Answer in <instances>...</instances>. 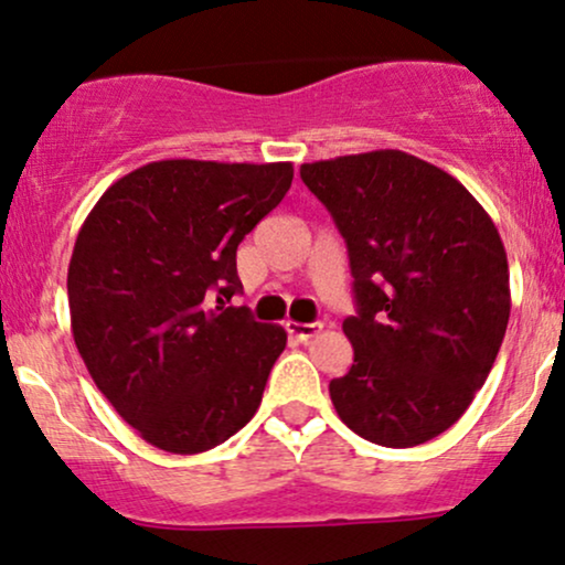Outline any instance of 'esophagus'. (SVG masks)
I'll return each instance as SVG.
<instances>
[{
	"instance_id": "esophagus-1",
	"label": "esophagus",
	"mask_w": 565,
	"mask_h": 565,
	"mask_svg": "<svg viewBox=\"0 0 565 565\" xmlns=\"http://www.w3.org/2000/svg\"><path fill=\"white\" fill-rule=\"evenodd\" d=\"M285 330H288L290 338H296V341L307 343L317 333H320L322 324L320 322H294V320H288V322H285Z\"/></svg>"
}]
</instances>
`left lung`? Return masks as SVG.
Wrapping results in <instances>:
<instances>
[{"instance_id":"obj_1","label":"left lung","mask_w":565,"mask_h":565,"mask_svg":"<svg viewBox=\"0 0 565 565\" xmlns=\"http://www.w3.org/2000/svg\"><path fill=\"white\" fill-rule=\"evenodd\" d=\"M349 248L354 364L330 381L338 417L381 447H417L460 420L510 317L492 216L439 166L373 150L301 166Z\"/></svg>"}]
</instances>
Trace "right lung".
Here are the masks:
<instances>
[{
  "mask_svg": "<svg viewBox=\"0 0 565 565\" xmlns=\"http://www.w3.org/2000/svg\"><path fill=\"white\" fill-rule=\"evenodd\" d=\"M294 163L152 161L113 182L68 264L71 330L92 381L152 447L214 449L262 404L288 333L245 307L237 245L282 201Z\"/></svg>",
  "mask_w": 565,
  "mask_h": 565,
  "instance_id": "add662e5",
  "label": "right lung"
}]
</instances>
